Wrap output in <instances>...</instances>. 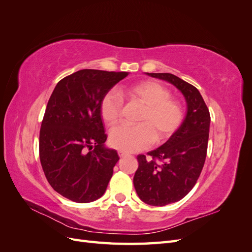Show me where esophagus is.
Segmentation results:
<instances>
[{
  "mask_svg": "<svg viewBox=\"0 0 252 252\" xmlns=\"http://www.w3.org/2000/svg\"><path fill=\"white\" fill-rule=\"evenodd\" d=\"M127 155L125 154V152H123V151H119V157L120 158H124V157H126Z\"/></svg>",
  "mask_w": 252,
  "mask_h": 252,
  "instance_id": "obj_1",
  "label": "esophagus"
}]
</instances>
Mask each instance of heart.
I'll return each mask as SVG.
<instances>
[{
    "mask_svg": "<svg viewBox=\"0 0 252 252\" xmlns=\"http://www.w3.org/2000/svg\"><path fill=\"white\" fill-rule=\"evenodd\" d=\"M123 94L143 106L139 125H121L113 128L109 143L113 148L123 152H138L150 147L155 140L165 142L178 130L184 120L181 104L171 98L170 91L155 81H143L129 86ZM123 102L114 91L106 93L100 102L103 121L113 126L121 119Z\"/></svg>",
    "mask_w": 252,
    "mask_h": 252,
    "instance_id": "b5f03b06",
    "label": "heart"
}]
</instances>
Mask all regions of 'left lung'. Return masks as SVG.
Wrapping results in <instances>:
<instances>
[{"mask_svg": "<svg viewBox=\"0 0 252 252\" xmlns=\"http://www.w3.org/2000/svg\"><path fill=\"white\" fill-rule=\"evenodd\" d=\"M146 74L172 84L187 103L186 117L168 141L148 152L149 158L138 156L139 168L133 178L136 193L148 205L165 206L187 195L200 177L207 155L210 114L200 91L191 84L171 73Z\"/></svg>", "mask_w": 252, "mask_h": 252, "instance_id": "left-lung-1", "label": "left lung"}]
</instances>
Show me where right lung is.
Listing matches in <instances>:
<instances>
[{
    "label": "right lung",
    "instance_id": "obj_1",
    "mask_svg": "<svg viewBox=\"0 0 252 252\" xmlns=\"http://www.w3.org/2000/svg\"><path fill=\"white\" fill-rule=\"evenodd\" d=\"M128 74L83 69L52 91L40 130V159L50 186L68 200L89 203L106 191L120 158L104 145L100 102Z\"/></svg>",
    "mask_w": 252,
    "mask_h": 252
}]
</instances>
